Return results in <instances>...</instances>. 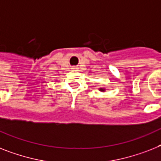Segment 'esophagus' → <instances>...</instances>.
Masks as SVG:
<instances>
[{
    "instance_id": "obj_1",
    "label": "esophagus",
    "mask_w": 161,
    "mask_h": 161,
    "mask_svg": "<svg viewBox=\"0 0 161 161\" xmlns=\"http://www.w3.org/2000/svg\"><path fill=\"white\" fill-rule=\"evenodd\" d=\"M72 70H76V67H75V66H74V67H72Z\"/></svg>"
}]
</instances>
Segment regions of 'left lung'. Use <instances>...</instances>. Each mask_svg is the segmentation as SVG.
Segmentation results:
<instances>
[{
  "mask_svg": "<svg viewBox=\"0 0 161 161\" xmlns=\"http://www.w3.org/2000/svg\"><path fill=\"white\" fill-rule=\"evenodd\" d=\"M106 89L104 87H102V88H99V91H101V92H105Z\"/></svg>",
  "mask_w": 161,
  "mask_h": 161,
  "instance_id": "8db88e82",
  "label": "left lung"
}]
</instances>
